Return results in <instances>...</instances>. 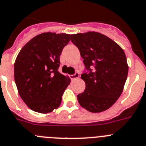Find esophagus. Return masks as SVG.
Wrapping results in <instances>:
<instances>
[{"label": "esophagus", "mask_w": 146, "mask_h": 146, "mask_svg": "<svg viewBox=\"0 0 146 146\" xmlns=\"http://www.w3.org/2000/svg\"><path fill=\"white\" fill-rule=\"evenodd\" d=\"M79 76H80L79 73H76L74 75H70V78H71L72 80H74V79H76V78H79Z\"/></svg>", "instance_id": "34e87169"}]
</instances>
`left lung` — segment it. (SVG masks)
<instances>
[{
    "label": "left lung",
    "mask_w": 146,
    "mask_h": 146,
    "mask_svg": "<svg viewBox=\"0 0 146 146\" xmlns=\"http://www.w3.org/2000/svg\"><path fill=\"white\" fill-rule=\"evenodd\" d=\"M70 40L79 49L89 70L81 76L86 88L77 95L80 106L92 113L106 111L121 94L128 75L123 48L106 35L94 31L73 34Z\"/></svg>",
    "instance_id": "left-lung-1"
}]
</instances>
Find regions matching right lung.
<instances>
[{
  "instance_id": "right-lung-1",
  "label": "right lung",
  "mask_w": 146,
  "mask_h": 146,
  "mask_svg": "<svg viewBox=\"0 0 146 146\" xmlns=\"http://www.w3.org/2000/svg\"><path fill=\"white\" fill-rule=\"evenodd\" d=\"M70 34L43 33L22 47L14 62V80L21 98L40 113L57 109L70 84L69 76L58 71L62 48Z\"/></svg>"
}]
</instances>
